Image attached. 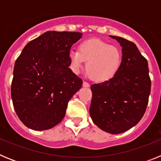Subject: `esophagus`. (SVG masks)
Here are the masks:
<instances>
[{"instance_id": "34e87169", "label": "esophagus", "mask_w": 161, "mask_h": 161, "mask_svg": "<svg viewBox=\"0 0 161 161\" xmlns=\"http://www.w3.org/2000/svg\"><path fill=\"white\" fill-rule=\"evenodd\" d=\"M83 87H85V88L89 87V84L86 81H84L83 82Z\"/></svg>"}]
</instances>
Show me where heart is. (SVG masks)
Segmentation results:
<instances>
[{
	"label": "heart",
	"instance_id": "1",
	"mask_svg": "<svg viewBox=\"0 0 161 161\" xmlns=\"http://www.w3.org/2000/svg\"><path fill=\"white\" fill-rule=\"evenodd\" d=\"M68 58L72 70L79 72L86 62L85 69L93 80L103 82L117 74L122 64V54L115 47L97 38L82 41L77 49H71Z\"/></svg>",
	"mask_w": 161,
	"mask_h": 161
}]
</instances>
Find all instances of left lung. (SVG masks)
Masks as SVG:
<instances>
[{
    "instance_id": "8db88e82",
    "label": "left lung",
    "mask_w": 161,
    "mask_h": 161,
    "mask_svg": "<svg viewBox=\"0 0 161 161\" xmlns=\"http://www.w3.org/2000/svg\"><path fill=\"white\" fill-rule=\"evenodd\" d=\"M122 47V64L109 80L91 85L89 114L104 131L120 134L136 126L145 113L151 92L147 59L134 42L109 35Z\"/></svg>"
}]
</instances>
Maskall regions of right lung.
Segmentation results:
<instances>
[{
  "label": "right lung",
  "instance_id": "right-lung-1",
  "mask_svg": "<svg viewBox=\"0 0 161 161\" xmlns=\"http://www.w3.org/2000/svg\"><path fill=\"white\" fill-rule=\"evenodd\" d=\"M82 33L47 31L25 46L14 68L11 97L25 126L48 130L65 116L68 102L82 86L68 53Z\"/></svg>",
  "mask_w": 161,
  "mask_h": 161
}]
</instances>
